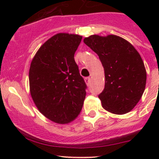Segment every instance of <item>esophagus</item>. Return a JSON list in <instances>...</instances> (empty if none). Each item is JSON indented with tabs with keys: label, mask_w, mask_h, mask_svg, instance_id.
Listing matches in <instances>:
<instances>
[{
	"label": "esophagus",
	"mask_w": 159,
	"mask_h": 159,
	"mask_svg": "<svg viewBox=\"0 0 159 159\" xmlns=\"http://www.w3.org/2000/svg\"><path fill=\"white\" fill-rule=\"evenodd\" d=\"M84 81H85V83H86V84H87L88 86H89L90 85V84H91V78H84Z\"/></svg>",
	"instance_id": "obj_1"
}]
</instances>
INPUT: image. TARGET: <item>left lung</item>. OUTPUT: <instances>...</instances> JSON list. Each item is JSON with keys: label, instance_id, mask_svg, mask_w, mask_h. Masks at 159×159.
Listing matches in <instances>:
<instances>
[{"label": "left lung", "instance_id": "1", "mask_svg": "<svg viewBox=\"0 0 159 159\" xmlns=\"http://www.w3.org/2000/svg\"><path fill=\"white\" fill-rule=\"evenodd\" d=\"M84 43L103 65L105 84L98 98L104 109L115 115L131 111L146 84V70L139 53L127 40L115 34H93L84 38Z\"/></svg>", "mask_w": 159, "mask_h": 159}]
</instances>
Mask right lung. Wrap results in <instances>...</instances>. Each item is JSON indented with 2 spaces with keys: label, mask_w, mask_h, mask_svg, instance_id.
<instances>
[{
  "label": "right lung",
  "mask_w": 159,
  "mask_h": 159,
  "mask_svg": "<svg viewBox=\"0 0 159 159\" xmlns=\"http://www.w3.org/2000/svg\"><path fill=\"white\" fill-rule=\"evenodd\" d=\"M82 36L58 33L46 41L34 56L29 69L30 93L44 116L68 124L82 109L86 84L74 55Z\"/></svg>",
  "instance_id": "right-lung-1"
}]
</instances>
